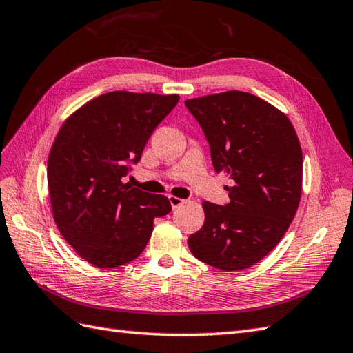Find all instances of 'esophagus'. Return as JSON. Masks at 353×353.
Returning <instances> with one entry per match:
<instances>
[{"label": "esophagus", "instance_id": "34e87169", "mask_svg": "<svg viewBox=\"0 0 353 353\" xmlns=\"http://www.w3.org/2000/svg\"><path fill=\"white\" fill-rule=\"evenodd\" d=\"M168 200H170V203H171V208H172V209H176V208L182 206V205L185 203L183 199H179V197H174V196H168Z\"/></svg>", "mask_w": 353, "mask_h": 353}]
</instances>
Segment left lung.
I'll return each mask as SVG.
<instances>
[{
    "instance_id": "1",
    "label": "left lung",
    "mask_w": 353,
    "mask_h": 353,
    "mask_svg": "<svg viewBox=\"0 0 353 353\" xmlns=\"http://www.w3.org/2000/svg\"><path fill=\"white\" fill-rule=\"evenodd\" d=\"M211 148L216 172L234 181L230 201H205V224L188 238L208 265L236 272L272 252L294 219L303 157L294 127L281 110L252 94L229 91L186 100Z\"/></svg>"
}]
</instances>
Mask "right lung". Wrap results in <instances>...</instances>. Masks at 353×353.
Masks as SVG:
<instances>
[{
  "mask_svg": "<svg viewBox=\"0 0 353 353\" xmlns=\"http://www.w3.org/2000/svg\"><path fill=\"white\" fill-rule=\"evenodd\" d=\"M177 101L179 95L103 94L59 130L48 157L52 215L89 264L112 268L137 259L153 220L171 211L167 197L133 188L124 179Z\"/></svg>",
  "mask_w": 353,
  "mask_h": 353,
  "instance_id": "right-lung-1",
  "label": "right lung"
}]
</instances>
